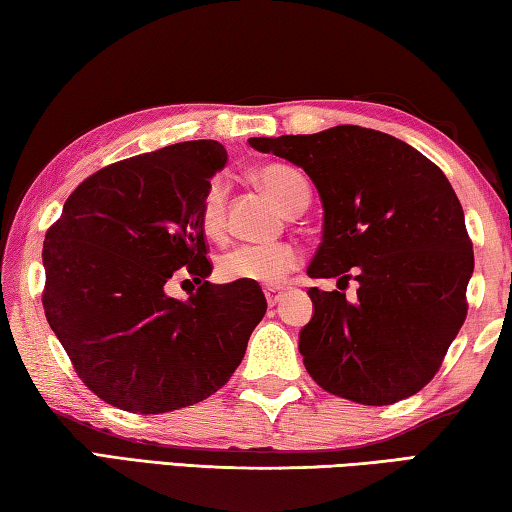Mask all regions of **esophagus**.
Returning <instances> with one entry per match:
<instances>
[{"label": "esophagus", "mask_w": 512, "mask_h": 512, "mask_svg": "<svg viewBox=\"0 0 512 512\" xmlns=\"http://www.w3.org/2000/svg\"><path fill=\"white\" fill-rule=\"evenodd\" d=\"M264 296H266L268 307H275L277 302H280V298H282V291L280 289H266Z\"/></svg>", "instance_id": "obj_1"}]
</instances>
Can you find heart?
Masks as SVG:
<instances>
[{
  "label": "heart",
  "mask_w": 512,
  "mask_h": 512,
  "mask_svg": "<svg viewBox=\"0 0 512 512\" xmlns=\"http://www.w3.org/2000/svg\"><path fill=\"white\" fill-rule=\"evenodd\" d=\"M257 185L273 198L282 212L305 210L309 187L302 173L287 164H266L255 171ZM201 228L210 239H219L225 230V187L219 180L207 187L201 203ZM300 255L291 244L235 246L219 259V275L228 282H253L277 287L293 268Z\"/></svg>",
  "instance_id": "b5f03b06"
}]
</instances>
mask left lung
Instances as JSON below:
<instances>
[{
    "label": "left lung",
    "mask_w": 512,
    "mask_h": 512,
    "mask_svg": "<svg viewBox=\"0 0 512 512\" xmlns=\"http://www.w3.org/2000/svg\"><path fill=\"white\" fill-rule=\"evenodd\" d=\"M248 144L305 169L316 185L323 239L307 275L359 282L352 302L343 291H307L314 316L298 350L309 375L368 406L418 393L463 325L474 273L463 207L445 173L397 137L350 124Z\"/></svg>",
    "instance_id": "obj_1"
}]
</instances>
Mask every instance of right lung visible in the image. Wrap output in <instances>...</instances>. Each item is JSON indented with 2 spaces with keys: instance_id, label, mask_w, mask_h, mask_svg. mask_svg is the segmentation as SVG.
Listing matches in <instances>:
<instances>
[{
  "instance_id": "add662e5",
  "label": "right lung",
  "mask_w": 512,
  "mask_h": 512,
  "mask_svg": "<svg viewBox=\"0 0 512 512\" xmlns=\"http://www.w3.org/2000/svg\"><path fill=\"white\" fill-rule=\"evenodd\" d=\"M228 162L194 140L135 155L74 189L42 246L49 327L83 384L131 413L205 400L232 377L266 314L259 284H212L201 203ZM185 267L202 284L187 301L166 282Z\"/></svg>"
}]
</instances>
